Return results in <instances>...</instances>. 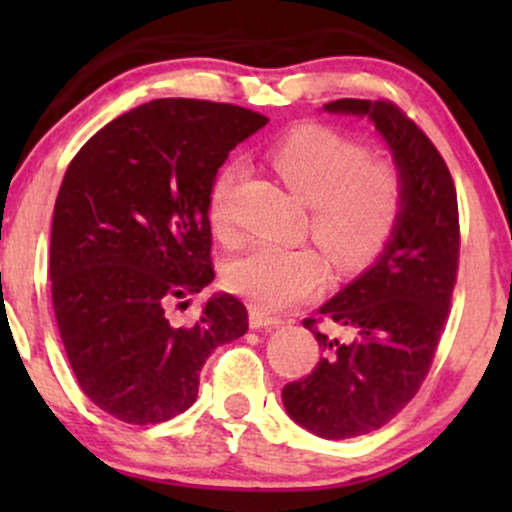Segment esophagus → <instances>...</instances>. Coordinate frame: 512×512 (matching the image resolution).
I'll use <instances>...</instances> for the list:
<instances>
[{
  "label": "esophagus",
  "instance_id": "obj_1",
  "mask_svg": "<svg viewBox=\"0 0 512 512\" xmlns=\"http://www.w3.org/2000/svg\"><path fill=\"white\" fill-rule=\"evenodd\" d=\"M279 324H284L279 317H270V314H265L261 310H251L249 312V326L251 328H277Z\"/></svg>",
  "mask_w": 512,
  "mask_h": 512
}]
</instances>
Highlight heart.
<instances>
[{
  "instance_id": "b5f03b06",
  "label": "heart",
  "mask_w": 512,
  "mask_h": 512,
  "mask_svg": "<svg viewBox=\"0 0 512 512\" xmlns=\"http://www.w3.org/2000/svg\"><path fill=\"white\" fill-rule=\"evenodd\" d=\"M270 163L284 184L310 205L312 240L338 270H361L387 247L403 212V177L387 160H370L361 142L326 125H303L270 149ZM237 170L221 167L207 193L214 235H233ZM326 265L310 247L258 244L235 258L226 284L258 310L275 312L312 296Z\"/></svg>"
}]
</instances>
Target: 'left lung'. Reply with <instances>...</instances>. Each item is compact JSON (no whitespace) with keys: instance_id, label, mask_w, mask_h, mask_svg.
Instances as JSON below:
<instances>
[{"instance_id":"left-lung-1","label":"left lung","mask_w":512,"mask_h":512,"mask_svg":"<svg viewBox=\"0 0 512 512\" xmlns=\"http://www.w3.org/2000/svg\"><path fill=\"white\" fill-rule=\"evenodd\" d=\"M324 109L368 116L403 177V212L389 244L319 317L303 321L321 359L282 389L293 422L340 440L391 422L429 375L457 284L459 207L443 156L398 104L345 97Z\"/></svg>"}]
</instances>
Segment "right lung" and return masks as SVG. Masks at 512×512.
I'll return each instance as SVG.
<instances>
[{"instance_id":"obj_1","label":"right lung","mask_w":512,"mask_h":512,"mask_svg":"<svg viewBox=\"0 0 512 512\" xmlns=\"http://www.w3.org/2000/svg\"><path fill=\"white\" fill-rule=\"evenodd\" d=\"M268 118L167 97L114 118L69 163L51 228L55 321L79 387L128 424H160L198 398L200 370L247 333L230 293L174 324L214 279L207 193L228 153Z\"/></svg>"}]
</instances>
